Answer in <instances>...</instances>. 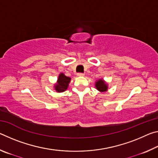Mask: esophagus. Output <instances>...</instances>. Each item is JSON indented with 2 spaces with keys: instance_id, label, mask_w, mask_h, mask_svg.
I'll list each match as a JSON object with an SVG mask.
<instances>
[{
  "instance_id": "esophagus-1",
  "label": "esophagus",
  "mask_w": 158,
  "mask_h": 158,
  "mask_svg": "<svg viewBox=\"0 0 158 158\" xmlns=\"http://www.w3.org/2000/svg\"><path fill=\"white\" fill-rule=\"evenodd\" d=\"M77 76L78 77H84V73H77Z\"/></svg>"
}]
</instances>
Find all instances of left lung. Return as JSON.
Returning a JSON list of instances; mask_svg holds the SVG:
<instances>
[{
  "instance_id": "1",
  "label": "left lung",
  "mask_w": 158,
  "mask_h": 158,
  "mask_svg": "<svg viewBox=\"0 0 158 158\" xmlns=\"http://www.w3.org/2000/svg\"><path fill=\"white\" fill-rule=\"evenodd\" d=\"M95 87L100 92H105L108 89L107 84H106L102 79H99L95 82Z\"/></svg>"
}]
</instances>
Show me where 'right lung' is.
<instances>
[{
  "label": "right lung",
  "instance_id": "1",
  "mask_svg": "<svg viewBox=\"0 0 158 158\" xmlns=\"http://www.w3.org/2000/svg\"><path fill=\"white\" fill-rule=\"evenodd\" d=\"M71 78L66 77L63 73H60L58 76L57 83L54 85V89L58 93L65 91L68 87L69 83L70 82Z\"/></svg>",
  "mask_w": 158,
  "mask_h": 158
}]
</instances>
